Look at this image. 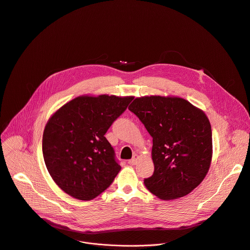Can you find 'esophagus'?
<instances>
[{
	"label": "esophagus",
	"mask_w": 250,
	"mask_h": 250,
	"mask_svg": "<svg viewBox=\"0 0 250 250\" xmlns=\"http://www.w3.org/2000/svg\"><path fill=\"white\" fill-rule=\"evenodd\" d=\"M138 161H139V155H138V154H134V155L132 156L131 160L128 161V164L131 165V166H134V165H137Z\"/></svg>",
	"instance_id": "1"
}]
</instances>
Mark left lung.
<instances>
[{"label":"left lung","instance_id":"8db88e82","mask_svg":"<svg viewBox=\"0 0 250 250\" xmlns=\"http://www.w3.org/2000/svg\"><path fill=\"white\" fill-rule=\"evenodd\" d=\"M128 109L152 138V175L146 188L165 200L183 197L206 177L211 163L212 133L202 110L172 97L135 99Z\"/></svg>","mask_w":250,"mask_h":250}]
</instances>
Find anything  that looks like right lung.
Returning <instances> with one entry per match:
<instances>
[{"instance_id":"add662e5","label":"right lung","mask_w":250,"mask_h":250,"mask_svg":"<svg viewBox=\"0 0 250 250\" xmlns=\"http://www.w3.org/2000/svg\"><path fill=\"white\" fill-rule=\"evenodd\" d=\"M132 97L83 96L57 110L42 135V154L55 183L69 195L90 200L104 191L121 166L104 134Z\"/></svg>"}]
</instances>
